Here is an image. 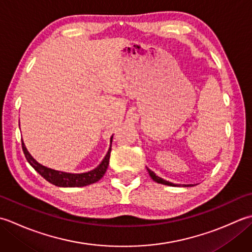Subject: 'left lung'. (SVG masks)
<instances>
[{"label": "left lung", "instance_id": "left-lung-1", "mask_svg": "<svg viewBox=\"0 0 252 252\" xmlns=\"http://www.w3.org/2000/svg\"><path fill=\"white\" fill-rule=\"evenodd\" d=\"M147 170H148L149 175H151V178H152L155 182H157V183H159V184H164V185H168V186H176V185L173 184V183H170V182L165 181V180H163V179H161V178H159V176H157L156 174H155L152 170H149V169H147ZM184 186H189V185H184Z\"/></svg>", "mask_w": 252, "mask_h": 252}]
</instances>
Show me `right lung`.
<instances>
[{"instance_id": "add662e5", "label": "right lung", "mask_w": 252, "mask_h": 252, "mask_svg": "<svg viewBox=\"0 0 252 252\" xmlns=\"http://www.w3.org/2000/svg\"><path fill=\"white\" fill-rule=\"evenodd\" d=\"M111 142H112V137H111ZM21 145H23V151L26 156V159L28 160V162L32 165V167H33V169L36 171V172L43 176L47 182H50V183L54 184L56 186H61V187H81V186L93 184L95 182L99 181L104 176L107 168H108L110 152H111V147H110L104 160L96 169L90 171V172H87V173L71 174V173L61 172V171L46 168L44 165L36 162L35 160L32 158L31 155L28 153V151H27L23 141H21Z\"/></svg>"}]
</instances>
